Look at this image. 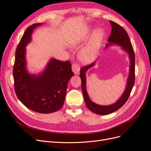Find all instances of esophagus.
<instances>
[{
    "label": "esophagus",
    "mask_w": 151,
    "mask_h": 151,
    "mask_svg": "<svg viewBox=\"0 0 151 151\" xmlns=\"http://www.w3.org/2000/svg\"><path fill=\"white\" fill-rule=\"evenodd\" d=\"M72 70L75 74H79L80 71V66L77 63H73L72 65Z\"/></svg>",
    "instance_id": "esophagus-1"
}]
</instances>
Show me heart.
<instances>
[{
    "mask_svg": "<svg viewBox=\"0 0 151 151\" xmlns=\"http://www.w3.org/2000/svg\"><path fill=\"white\" fill-rule=\"evenodd\" d=\"M103 38V32L101 30L99 29L94 32L90 42L79 53V58L82 62L90 63L94 60L97 57ZM73 46L76 47V44L74 43Z\"/></svg>",
    "mask_w": 151,
    "mask_h": 151,
    "instance_id": "heart-1",
    "label": "heart"
}]
</instances>
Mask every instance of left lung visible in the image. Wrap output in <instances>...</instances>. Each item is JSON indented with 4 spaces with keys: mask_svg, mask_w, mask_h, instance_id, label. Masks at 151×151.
<instances>
[{
    "mask_svg": "<svg viewBox=\"0 0 151 151\" xmlns=\"http://www.w3.org/2000/svg\"><path fill=\"white\" fill-rule=\"evenodd\" d=\"M109 22L111 25L112 29L111 35L108 38L109 44H106V47H108L109 45L117 44L122 46V48L128 52L130 60V74L127 80V88L121 98L115 103L111 105L101 106L91 101L86 88V72L89 68L94 65V62L81 68L80 77L81 79L82 91H83L86 105L90 111L101 115H108L120 108L129 99L135 82V53L129 35L122 26L113 21H110Z\"/></svg>",
    "mask_w": 151,
    "mask_h": 151,
    "instance_id": "8db88e82",
    "label": "left lung"
}]
</instances>
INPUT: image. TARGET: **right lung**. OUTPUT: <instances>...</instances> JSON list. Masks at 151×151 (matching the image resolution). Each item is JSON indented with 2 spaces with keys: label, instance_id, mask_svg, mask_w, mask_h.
<instances>
[{
  "label": "right lung",
  "instance_id": "add662e5",
  "mask_svg": "<svg viewBox=\"0 0 151 151\" xmlns=\"http://www.w3.org/2000/svg\"><path fill=\"white\" fill-rule=\"evenodd\" d=\"M41 23L31 25L18 44L13 67L14 90L25 106L40 113H51L60 109L65 101L67 84L74 76L70 62L52 58L43 72L29 74L26 69L25 47L31 41V33Z\"/></svg>",
  "mask_w": 151,
  "mask_h": 151
}]
</instances>
